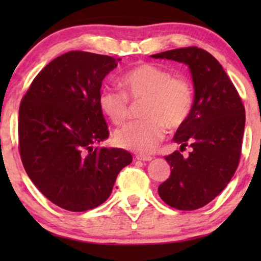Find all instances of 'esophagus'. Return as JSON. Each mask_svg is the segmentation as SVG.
<instances>
[{"mask_svg": "<svg viewBox=\"0 0 261 261\" xmlns=\"http://www.w3.org/2000/svg\"><path fill=\"white\" fill-rule=\"evenodd\" d=\"M138 160H141V162H151V160L153 159L151 155H142V154H139L135 156Z\"/></svg>", "mask_w": 261, "mask_h": 261, "instance_id": "obj_1", "label": "esophagus"}]
</instances>
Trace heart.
Masks as SVG:
<instances>
[{
  "label": "heart",
  "instance_id": "1",
  "mask_svg": "<svg viewBox=\"0 0 261 261\" xmlns=\"http://www.w3.org/2000/svg\"><path fill=\"white\" fill-rule=\"evenodd\" d=\"M124 92L106 85L98 95V106L103 113L119 124L129 115V99H145L141 108L144 119L130 121L115 132V142L120 147L140 154L153 152L170 129L180 127L190 115L194 90L185 77L172 76L169 70L141 64L123 74Z\"/></svg>",
  "mask_w": 261,
  "mask_h": 261
}]
</instances>
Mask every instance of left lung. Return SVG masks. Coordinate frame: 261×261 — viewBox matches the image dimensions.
<instances>
[{
	"label": "left lung",
	"mask_w": 261,
	"mask_h": 261,
	"mask_svg": "<svg viewBox=\"0 0 261 261\" xmlns=\"http://www.w3.org/2000/svg\"><path fill=\"white\" fill-rule=\"evenodd\" d=\"M189 67L194 84V103L173 141L184 151L165 156L169 179L159 185L160 198L179 210H195L212 202L235 173L241 154L245 108L237 89L216 58L198 47H184L151 56Z\"/></svg>",
	"instance_id": "left-lung-1"
}]
</instances>
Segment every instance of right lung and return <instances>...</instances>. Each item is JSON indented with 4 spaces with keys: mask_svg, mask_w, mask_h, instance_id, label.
Listing matches in <instances>:
<instances>
[{
    "mask_svg": "<svg viewBox=\"0 0 261 261\" xmlns=\"http://www.w3.org/2000/svg\"><path fill=\"white\" fill-rule=\"evenodd\" d=\"M109 56L71 51L47 64L32 82L19 110L23 167L39 191L70 212H87L112 194L133 156L95 147L109 137L98 95L117 66Z\"/></svg>",
    "mask_w": 261,
    "mask_h": 261,
    "instance_id": "1",
    "label": "right lung"
}]
</instances>
